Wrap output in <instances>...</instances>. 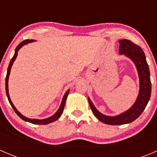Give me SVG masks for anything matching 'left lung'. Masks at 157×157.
<instances>
[{
	"mask_svg": "<svg viewBox=\"0 0 157 157\" xmlns=\"http://www.w3.org/2000/svg\"><path fill=\"white\" fill-rule=\"evenodd\" d=\"M119 43V54L128 56L135 64L140 78V92L137 100L132 107L125 112L117 116H106L101 114L95 108L90 99H88L93 115L100 121L110 125H121L128 124L137 119L146 108L151 95L150 71L144 51L139 45L133 43L128 39L120 40Z\"/></svg>",
	"mask_w": 157,
	"mask_h": 157,
	"instance_id": "left-lung-1",
	"label": "left lung"
}]
</instances>
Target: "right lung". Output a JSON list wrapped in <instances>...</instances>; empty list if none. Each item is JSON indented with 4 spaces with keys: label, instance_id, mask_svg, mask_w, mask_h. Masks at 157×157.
Here are the masks:
<instances>
[{
    "label": "right lung",
    "instance_id": "1",
    "mask_svg": "<svg viewBox=\"0 0 157 157\" xmlns=\"http://www.w3.org/2000/svg\"><path fill=\"white\" fill-rule=\"evenodd\" d=\"M33 42V40H29V39H27V40H24V41H23V42H20V43L18 45H17V48H16V49H15V54H14V55H13V58H12V59L10 60V64H9L8 68H7V76H6V80H5L6 93H7V99H8L9 102H10L11 106H12V108L13 109L14 112H15L16 113H17V115H18V116L20 117V118H22V119L24 120V121H28V122L33 123V124H49V123L53 122V121H56V120H58V118H60V116H61V114H62L63 111H64V105H65V102H66V99H67V95H68V93H69V90H67V91L66 92L65 94H64V97H63V99H62V102H61V105H60V108L58 109V111H57L56 113H55V115H52V116H51L50 118H45V119H42V120L31 119V118H26V117L23 116V115H22V114H20V112H19V111L15 108V106H14V105H13V102H11L10 96H9V93H8V79H9V75H10V69H11V67H12L13 64V61H15V59H16V58H17V53H18V51L20 50V48H22V47H23L24 45H26V44H28V43H29V42Z\"/></svg>",
    "mask_w": 157,
    "mask_h": 157
}]
</instances>
